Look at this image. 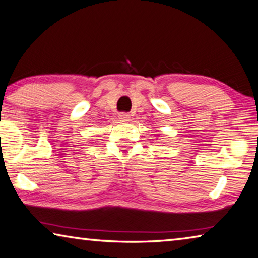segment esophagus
<instances>
[{
	"instance_id": "esophagus-1",
	"label": "esophagus",
	"mask_w": 258,
	"mask_h": 258,
	"mask_svg": "<svg viewBox=\"0 0 258 258\" xmlns=\"http://www.w3.org/2000/svg\"><path fill=\"white\" fill-rule=\"evenodd\" d=\"M130 118H131V114L127 113V112L119 113V119L121 121H127V120H130Z\"/></svg>"
}]
</instances>
